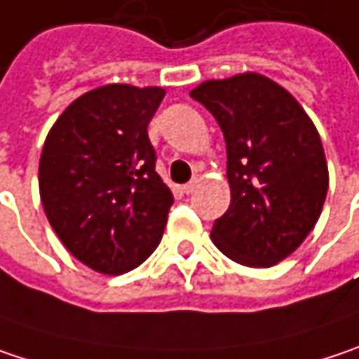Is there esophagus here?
I'll return each instance as SVG.
<instances>
[{"mask_svg": "<svg viewBox=\"0 0 359 359\" xmlns=\"http://www.w3.org/2000/svg\"><path fill=\"white\" fill-rule=\"evenodd\" d=\"M198 184H200V180H198V177H192V180H190V182H188V184L184 186V192L192 194L194 190L198 188Z\"/></svg>", "mask_w": 359, "mask_h": 359, "instance_id": "1", "label": "esophagus"}]
</instances>
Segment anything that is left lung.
Instances as JSON below:
<instances>
[{"mask_svg":"<svg viewBox=\"0 0 359 359\" xmlns=\"http://www.w3.org/2000/svg\"><path fill=\"white\" fill-rule=\"evenodd\" d=\"M190 95L217 118L226 142L231 206L212 226V243L241 266H276L315 229L329 188L313 120L259 73L210 79Z\"/></svg>","mask_w":359,"mask_h":359,"instance_id":"obj_1","label":"left lung"}]
</instances>
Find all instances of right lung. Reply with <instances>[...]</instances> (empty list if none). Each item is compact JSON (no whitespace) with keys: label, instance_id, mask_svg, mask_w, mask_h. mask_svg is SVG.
Instances as JSON below:
<instances>
[{"label":"right lung","instance_id":"obj_1","mask_svg":"<svg viewBox=\"0 0 359 359\" xmlns=\"http://www.w3.org/2000/svg\"><path fill=\"white\" fill-rule=\"evenodd\" d=\"M163 88L110 83L71 102L42 147L40 200L67 251L118 276L157 249L173 194L155 171L147 126Z\"/></svg>","mask_w":359,"mask_h":359}]
</instances>
